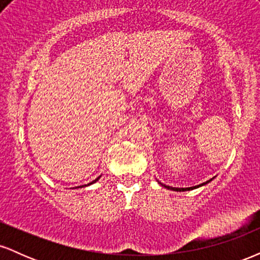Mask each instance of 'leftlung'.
Here are the masks:
<instances>
[{"instance_id": "left-lung-1", "label": "left lung", "mask_w": 260, "mask_h": 260, "mask_svg": "<svg viewBox=\"0 0 260 260\" xmlns=\"http://www.w3.org/2000/svg\"><path fill=\"white\" fill-rule=\"evenodd\" d=\"M214 178L215 177H213L211 178V180H209V181H207V182H204V183H201V184H198V186H193V187H187V188H177V187H171V186H166V184H164V183H161V182H159V184H161V186L162 187H165V188H168V189H170V190H175V192H186V190H192V189H196V188H199V187H202V186H205V184H208L209 182H211L214 180Z\"/></svg>"}]
</instances>
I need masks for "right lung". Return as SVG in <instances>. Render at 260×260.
Returning a JSON list of instances; mask_svg holds the SVG:
<instances>
[{
	"label": "right lung",
	"instance_id": "add662e5",
	"mask_svg": "<svg viewBox=\"0 0 260 260\" xmlns=\"http://www.w3.org/2000/svg\"><path fill=\"white\" fill-rule=\"evenodd\" d=\"M100 177H101V176H99V177H98L96 180H94V181H92V182H90V183H88V184H84V186H80V187H86V186H90V184L95 183V182H96V181H99V178H100ZM80 187H76V188H80Z\"/></svg>",
	"mask_w": 260,
	"mask_h": 260
}]
</instances>
